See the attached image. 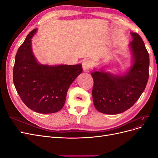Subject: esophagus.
<instances>
[{"label": "esophagus", "instance_id": "34e87169", "mask_svg": "<svg viewBox=\"0 0 158 158\" xmlns=\"http://www.w3.org/2000/svg\"><path fill=\"white\" fill-rule=\"evenodd\" d=\"M90 62L89 60L88 59H84L82 61V67H83V70L84 72L85 73H88L89 70V68H90Z\"/></svg>", "mask_w": 158, "mask_h": 158}]
</instances>
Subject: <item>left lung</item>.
<instances>
[{
	"instance_id": "left-lung-1",
	"label": "left lung",
	"mask_w": 158,
	"mask_h": 158,
	"mask_svg": "<svg viewBox=\"0 0 158 158\" xmlns=\"http://www.w3.org/2000/svg\"><path fill=\"white\" fill-rule=\"evenodd\" d=\"M129 44L132 61L123 74H113L102 69H95L92 97L99 112L108 114L121 113L131 108L144 92L149 78V54L141 37L131 33Z\"/></svg>"
}]
</instances>
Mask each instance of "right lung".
<instances>
[{
	"label": "right lung",
	"mask_w": 158,
	"mask_h": 158,
	"mask_svg": "<svg viewBox=\"0 0 158 158\" xmlns=\"http://www.w3.org/2000/svg\"><path fill=\"white\" fill-rule=\"evenodd\" d=\"M32 30L19 47L13 69V82L26 106L40 113L58 112L64 106L70 85L82 73L81 64H41L31 48Z\"/></svg>",
	"instance_id": "add662e5"
}]
</instances>
